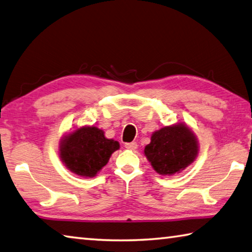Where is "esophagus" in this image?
<instances>
[{
	"label": "esophagus",
	"mask_w": 252,
	"mask_h": 252,
	"mask_svg": "<svg viewBox=\"0 0 252 252\" xmlns=\"http://www.w3.org/2000/svg\"><path fill=\"white\" fill-rule=\"evenodd\" d=\"M137 147H138V145H137V142H135V141L127 142V144H125V148L129 149V150H135V149H137Z\"/></svg>",
	"instance_id": "1"
}]
</instances>
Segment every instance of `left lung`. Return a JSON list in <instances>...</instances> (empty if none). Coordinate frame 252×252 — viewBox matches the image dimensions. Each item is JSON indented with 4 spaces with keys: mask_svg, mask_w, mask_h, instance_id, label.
<instances>
[{
    "mask_svg": "<svg viewBox=\"0 0 252 252\" xmlns=\"http://www.w3.org/2000/svg\"><path fill=\"white\" fill-rule=\"evenodd\" d=\"M198 154L197 139L184 124L165 126L155 131L145 156L161 175H172L184 170Z\"/></svg>",
    "mask_w": 252,
    "mask_h": 252,
    "instance_id": "obj_1",
    "label": "left lung"
}]
</instances>
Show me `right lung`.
I'll use <instances>...</instances> for the list:
<instances>
[{
  "label": "right lung",
  "mask_w": 252,
  "mask_h": 252,
  "mask_svg": "<svg viewBox=\"0 0 252 252\" xmlns=\"http://www.w3.org/2000/svg\"><path fill=\"white\" fill-rule=\"evenodd\" d=\"M59 155L71 172L80 177L93 178L120 149L118 141L107 139L104 131L94 126H84L64 136Z\"/></svg>",
  "instance_id": "right-lung-1"
}]
</instances>
